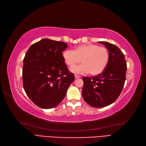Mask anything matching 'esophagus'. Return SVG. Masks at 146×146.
<instances>
[{"label":"esophagus","instance_id":"34e87169","mask_svg":"<svg viewBox=\"0 0 146 146\" xmlns=\"http://www.w3.org/2000/svg\"><path fill=\"white\" fill-rule=\"evenodd\" d=\"M81 77L80 76H79V75H75V78H76V79H77V78H80Z\"/></svg>","mask_w":146,"mask_h":146}]
</instances>
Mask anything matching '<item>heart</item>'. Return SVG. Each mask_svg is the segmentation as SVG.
Masks as SVG:
<instances>
[{
  "instance_id": "heart-1",
  "label": "heart",
  "mask_w": 146,
  "mask_h": 146,
  "mask_svg": "<svg viewBox=\"0 0 146 146\" xmlns=\"http://www.w3.org/2000/svg\"><path fill=\"white\" fill-rule=\"evenodd\" d=\"M62 56L64 62L70 67L80 63V61L83 62L80 66L71 68L73 73L84 74L90 72L93 76L102 73L110 60L108 49L92 43L80 44L76 46L74 51L66 49Z\"/></svg>"
}]
</instances>
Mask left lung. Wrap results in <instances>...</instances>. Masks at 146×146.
<instances>
[{
	"label": "left lung",
	"instance_id": "obj_1",
	"mask_svg": "<svg viewBox=\"0 0 146 146\" xmlns=\"http://www.w3.org/2000/svg\"><path fill=\"white\" fill-rule=\"evenodd\" d=\"M110 53V60L105 70L93 77L84 76L82 95L84 100L94 108H104L111 104L119 97L125 81L126 61L117 46L107 42H98Z\"/></svg>",
	"mask_w": 146,
	"mask_h": 146
}]
</instances>
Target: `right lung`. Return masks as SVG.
Listing matches in <instances>:
<instances>
[{
  "mask_svg": "<svg viewBox=\"0 0 146 146\" xmlns=\"http://www.w3.org/2000/svg\"><path fill=\"white\" fill-rule=\"evenodd\" d=\"M64 42L44 38L29 47L23 60V87L35 104L51 109L60 104L75 80L68 71L62 52Z\"/></svg>",
  "mask_w": 146,
  "mask_h": 146,
  "instance_id": "right-lung-1",
  "label": "right lung"
}]
</instances>
